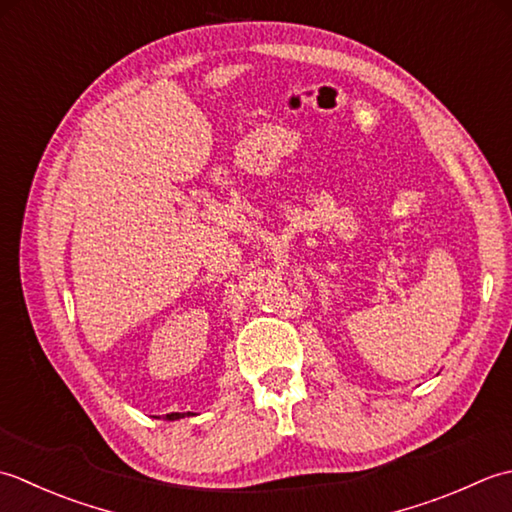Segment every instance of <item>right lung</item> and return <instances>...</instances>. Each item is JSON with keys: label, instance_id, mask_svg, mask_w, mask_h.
I'll use <instances>...</instances> for the list:
<instances>
[{"label": "right lung", "instance_id": "right-lung-1", "mask_svg": "<svg viewBox=\"0 0 512 512\" xmlns=\"http://www.w3.org/2000/svg\"><path fill=\"white\" fill-rule=\"evenodd\" d=\"M190 415V413H187ZM181 417H185V413H168L165 415V420H181Z\"/></svg>", "mask_w": 512, "mask_h": 512}]
</instances>
